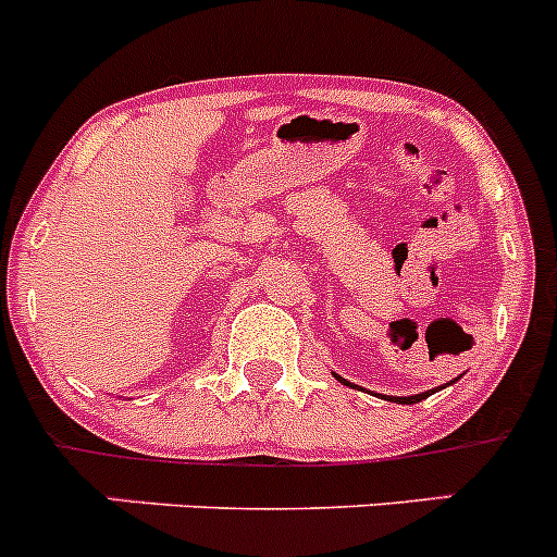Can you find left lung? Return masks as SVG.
Masks as SVG:
<instances>
[{"label":"left lung","mask_w":557,"mask_h":557,"mask_svg":"<svg viewBox=\"0 0 557 557\" xmlns=\"http://www.w3.org/2000/svg\"><path fill=\"white\" fill-rule=\"evenodd\" d=\"M342 380V377H338ZM429 394H416V396H405V399H399V396H394V399L391 401H405V405H416V401H421V399H426Z\"/></svg>","instance_id":"8db88e82"}]
</instances>
